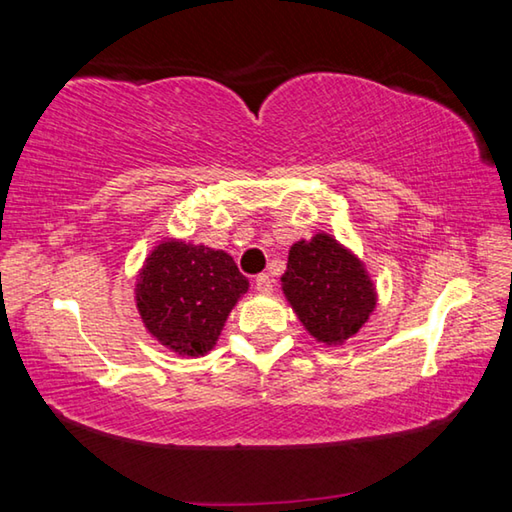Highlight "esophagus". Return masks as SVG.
I'll return each instance as SVG.
<instances>
[{
  "label": "esophagus",
  "instance_id": "obj_1",
  "mask_svg": "<svg viewBox=\"0 0 512 512\" xmlns=\"http://www.w3.org/2000/svg\"><path fill=\"white\" fill-rule=\"evenodd\" d=\"M255 287L259 293H271L273 291V277L268 273H259L255 277Z\"/></svg>",
  "mask_w": 512,
  "mask_h": 512
}]
</instances>
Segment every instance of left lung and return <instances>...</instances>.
Returning a JSON list of instances; mask_svg holds the SVG:
<instances>
[{
  "label": "left lung",
  "mask_w": 512,
  "mask_h": 512,
  "mask_svg": "<svg viewBox=\"0 0 512 512\" xmlns=\"http://www.w3.org/2000/svg\"><path fill=\"white\" fill-rule=\"evenodd\" d=\"M282 289L307 332L327 345L357 334L375 309L363 264L325 232L291 246Z\"/></svg>",
  "instance_id": "1"
}]
</instances>
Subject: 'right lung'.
Returning <instances> with one entry per match:
<instances>
[{
  "label": "right lung",
  "instance_id": "obj_1",
  "mask_svg": "<svg viewBox=\"0 0 512 512\" xmlns=\"http://www.w3.org/2000/svg\"><path fill=\"white\" fill-rule=\"evenodd\" d=\"M248 291L228 253L185 241H162L137 280V309L162 345L187 357L214 348L225 318Z\"/></svg>",
  "mask_w": 512,
  "mask_h": 512
}]
</instances>
